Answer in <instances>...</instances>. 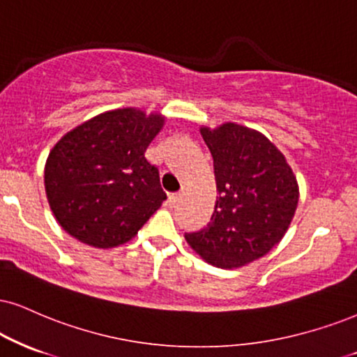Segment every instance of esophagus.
<instances>
[{"label": "esophagus", "instance_id": "34e87169", "mask_svg": "<svg viewBox=\"0 0 357 357\" xmlns=\"http://www.w3.org/2000/svg\"><path fill=\"white\" fill-rule=\"evenodd\" d=\"M180 200H182V193H180V192L178 193H170V195H169V205L170 206H175Z\"/></svg>", "mask_w": 357, "mask_h": 357}]
</instances>
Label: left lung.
I'll return each instance as SVG.
<instances>
[{
	"label": "left lung",
	"instance_id": "left-lung-1",
	"mask_svg": "<svg viewBox=\"0 0 357 357\" xmlns=\"http://www.w3.org/2000/svg\"><path fill=\"white\" fill-rule=\"evenodd\" d=\"M200 134L213 157L217 200L200 231L187 243L217 268H240L278 245L300 199L296 177L283 153L261 132L225 122Z\"/></svg>",
	"mask_w": 357,
	"mask_h": 357
}]
</instances>
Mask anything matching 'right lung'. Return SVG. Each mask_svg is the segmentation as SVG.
Here are the masks:
<instances>
[{"instance_id":"add662e5","label":"right lung","mask_w":357,"mask_h":357,"mask_svg":"<svg viewBox=\"0 0 357 357\" xmlns=\"http://www.w3.org/2000/svg\"><path fill=\"white\" fill-rule=\"evenodd\" d=\"M165 116L137 107L107 111L61 137L47 155L44 188L69 235L114 248L137 235L167 199L158 169L145 158Z\"/></svg>"}]
</instances>
